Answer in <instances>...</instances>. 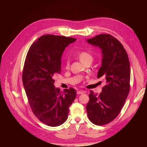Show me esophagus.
Listing matches in <instances>:
<instances>
[{"instance_id":"34e87169","label":"esophagus","mask_w":147,"mask_h":147,"mask_svg":"<svg viewBox=\"0 0 147 147\" xmlns=\"http://www.w3.org/2000/svg\"><path fill=\"white\" fill-rule=\"evenodd\" d=\"M83 93H84V92L82 91V90H78V91H77V94H78V95L83 94Z\"/></svg>"}]
</instances>
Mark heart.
Returning <instances> with one entry per match:
<instances>
[{
  "label": "heart",
  "instance_id": "b5f03b06",
  "mask_svg": "<svg viewBox=\"0 0 147 147\" xmlns=\"http://www.w3.org/2000/svg\"><path fill=\"white\" fill-rule=\"evenodd\" d=\"M78 57L79 58L80 61L83 64H85L86 62L89 61H93V56L91 54H90L87 51H80L78 54ZM70 63L69 60H66L65 62V67L68 69L69 67Z\"/></svg>",
  "mask_w": 147,
  "mask_h": 147
}]
</instances>
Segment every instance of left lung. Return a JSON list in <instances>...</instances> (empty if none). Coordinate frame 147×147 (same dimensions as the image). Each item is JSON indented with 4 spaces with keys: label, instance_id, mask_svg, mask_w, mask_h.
I'll list each match as a JSON object with an SVG mask.
<instances>
[{
    "label": "left lung",
    "instance_id": "left-lung-1",
    "mask_svg": "<svg viewBox=\"0 0 147 147\" xmlns=\"http://www.w3.org/2000/svg\"><path fill=\"white\" fill-rule=\"evenodd\" d=\"M102 51V65L97 78H104L105 85L98 95L93 91L86 105L90 121L96 125H105L120 113L130 88V64L124 47L109 34H100L86 40Z\"/></svg>",
    "mask_w": 147,
    "mask_h": 147
}]
</instances>
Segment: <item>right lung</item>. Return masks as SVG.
Segmentation results:
<instances>
[{
  "label": "right lung",
  "instance_id": "1",
  "mask_svg": "<svg viewBox=\"0 0 147 147\" xmlns=\"http://www.w3.org/2000/svg\"><path fill=\"white\" fill-rule=\"evenodd\" d=\"M76 39L46 35L37 39L27 53L23 83L30 107L38 119L51 127L67 120L69 107L76 96L73 88L61 92L54 86V76L61 71L64 49Z\"/></svg>",
  "mask_w": 147,
  "mask_h": 147
}]
</instances>
